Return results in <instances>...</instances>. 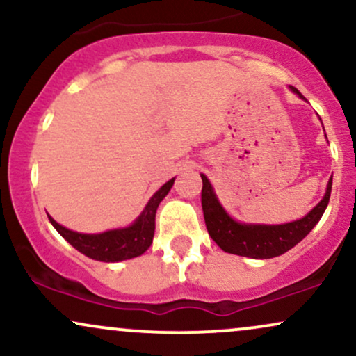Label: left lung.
<instances>
[{"label": "left lung", "instance_id": "left-lung-1", "mask_svg": "<svg viewBox=\"0 0 356 356\" xmlns=\"http://www.w3.org/2000/svg\"><path fill=\"white\" fill-rule=\"evenodd\" d=\"M293 93L300 99H305L298 88L289 87ZM202 177V211L206 219V227L214 243L222 251L231 254L252 257V259H269L284 254L291 248H295L301 239H305L321 219L323 212L328 206L330 194H332L333 175L330 177L328 186L323 199L313 207L305 218L286 224H246L238 222L224 211L218 195L212 189L209 179Z\"/></svg>", "mask_w": 356, "mask_h": 356}]
</instances>
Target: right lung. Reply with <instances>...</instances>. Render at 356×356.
I'll return each instance as SVG.
<instances>
[{"instance_id": "right-lung-1", "label": "right lung", "mask_w": 356, "mask_h": 356, "mask_svg": "<svg viewBox=\"0 0 356 356\" xmlns=\"http://www.w3.org/2000/svg\"><path fill=\"white\" fill-rule=\"evenodd\" d=\"M174 181L175 177L165 182L150 197L142 214L130 226L120 227V229H110L100 232V234H81V232L63 227L51 216H48V219H50L53 227L60 232L61 238L67 239L81 254L92 257L95 261H104V263H118V261L132 259V257L144 254L152 244L155 212H157V207L162 199L169 194L170 187L174 186Z\"/></svg>"}]
</instances>
